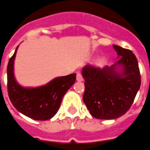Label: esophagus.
Instances as JSON below:
<instances>
[{
    "label": "esophagus",
    "mask_w": 150,
    "mask_h": 150,
    "mask_svg": "<svg viewBox=\"0 0 150 150\" xmlns=\"http://www.w3.org/2000/svg\"><path fill=\"white\" fill-rule=\"evenodd\" d=\"M76 79H77V81H79V82L83 81V76H82V75H81V73H79V72L77 73V75H76Z\"/></svg>",
    "instance_id": "obj_1"
}]
</instances>
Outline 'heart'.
<instances>
[{"mask_svg":"<svg viewBox=\"0 0 150 150\" xmlns=\"http://www.w3.org/2000/svg\"><path fill=\"white\" fill-rule=\"evenodd\" d=\"M98 64H103V60H101V59H100V60H98Z\"/></svg>","mask_w":150,"mask_h":150,"instance_id":"obj_1","label":"heart"}]
</instances>
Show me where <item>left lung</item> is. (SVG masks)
<instances>
[{"instance_id": "left-lung-1", "label": "left lung", "mask_w": 150, "mask_h": 150, "mask_svg": "<svg viewBox=\"0 0 150 150\" xmlns=\"http://www.w3.org/2000/svg\"><path fill=\"white\" fill-rule=\"evenodd\" d=\"M117 53L114 64L102 69L86 65L83 101L94 118L113 120L124 115L133 103L141 86L137 58L131 50L113 45Z\"/></svg>"}]
</instances>
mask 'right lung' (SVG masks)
I'll use <instances>...</instances> for the list:
<instances>
[{"label":"right lung","instance_id":"right-lung-1","mask_svg":"<svg viewBox=\"0 0 150 150\" xmlns=\"http://www.w3.org/2000/svg\"><path fill=\"white\" fill-rule=\"evenodd\" d=\"M16 49L7 67L8 93L15 108L24 116L34 120L52 118L59 109L63 97L75 83L76 74L56 77L43 86L25 87L17 82L14 74Z\"/></svg>","mask_w":150,"mask_h":150}]
</instances>
